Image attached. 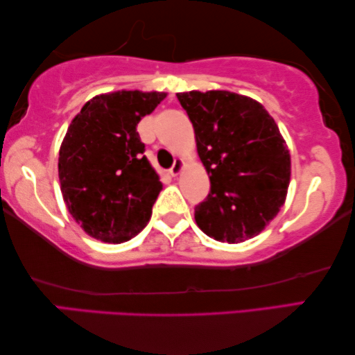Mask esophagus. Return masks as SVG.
<instances>
[{
    "mask_svg": "<svg viewBox=\"0 0 355 355\" xmlns=\"http://www.w3.org/2000/svg\"><path fill=\"white\" fill-rule=\"evenodd\" d=\"M182 171V160L181 159H176L174 160V164H173V166L170 168V170H168V173H170V176H178L179 173Z\"/></svg>",
    "mask_w": 355,
    "mask_h": 355,
    "instance_id": "34e87169",
    "label": "esophagus"
}]
</instances>
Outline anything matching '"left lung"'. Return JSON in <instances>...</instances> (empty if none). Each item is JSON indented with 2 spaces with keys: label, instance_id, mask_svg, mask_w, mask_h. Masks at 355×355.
Instances as JSON below:
<instances>
[{
  "label": "left lung",
  "instance_id": "1",
  "mask_svg": "<svg viewBox=\"0 0 355 355\" xmlns=\"http://www.w3.org/2000/svg\"><path fill=\"white\" fill-rule=\"evenodd\" d=\"M195 129L211 191L195 207L202 232L237 243L259 234L288 193L291 157L274 118L253 98L230 91L179 92Z\"/></svg>",
  "mask_w": 355,
  "mask_h": 355
}]
</instances>
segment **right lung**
Segmentation results:
<instances>
[{
    "mask_svg": "<svg viewBox=\"0 0 355 355\" xmlns=\"http://www.w3.org/2000/svg\"><path fill=\"white\" fill-rule=\"evenodd\" d=\"M165 97L141 91L96 96L69 125L58 160L62 198L96 239L130 241L149 222L162 182L143 155L137 125Z\"/></svg>",
    "mask_w": 355,
    "mask_h": 355,
    "instance_id": "obj_1",
    "label": "right lung"
}]
</instances>
